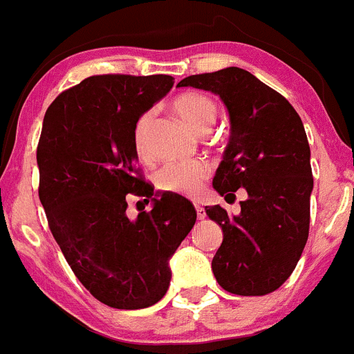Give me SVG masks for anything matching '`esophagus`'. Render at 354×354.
<instances>
[{
    "label": "esophagus",
    "instance_id": "esophagus-1",
    "mask_svg": "<svg viewBox=\"0 0 354 354\" xmlns=\"http://www.w3.org/2000/svg\"><path fill=\"white\" fill-rule=\"evenodd\" d=\"M196 215H198L199 220H203V218H205V216H206V209L203 208V206L196 205Z\"/></svg>",
    "mask_w": 354,
    "mask_h": 354
}]
</instances>
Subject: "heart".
I'll use <instances>...</instances> for the list:
<instances>
[{"mask_svg":"<svg viewBox=\"0 0 354 354\" xmlns=\"http://www.w3.org/2000/svg\"><path fill=\"white\" fill-rule=\"evenodd\" d=\"M172 110L178 117L198 132L208 131L215 122L218 106L208 94L199 91H184L172 100ZM153 111H145L136 120L132 131V146L139 158H149V129H151ZM212 176V167L203 160L174 163L160 170L155 177V184L160 192L198 198L203 192L206 180Z\"/></svg>","mask_w":354,"mask_h":354,"instance_id":"obj_1","label":"heart"}]
</instances>
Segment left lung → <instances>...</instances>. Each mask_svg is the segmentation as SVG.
<instances>
[{"mask_svg": "<svg viewBox=\"0 0 354 354\" xmlns=\"http://www.w3.org/2000/svg\"><path fill=\"white\" fill-rule=\"evenodd\" d=\"M177 86L222 97L230 139L213 187L225 198L248 191L241 215L229 216L218 205L205 208L223 230L213 275L232 295H270L292 274L310 232L313 176L303 122L281 93L237 66L189 75Z\"/></svg>", "mask_w": 354, "mask_h": 354, "instance_id": "8db88e82", "label": "left lung"}]
</instances>
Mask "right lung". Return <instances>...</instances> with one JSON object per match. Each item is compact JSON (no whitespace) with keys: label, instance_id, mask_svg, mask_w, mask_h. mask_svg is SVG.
<instances>
[{"label":"right lung","instance_id":"obj_1","mask_svg":"<svg viewBox=\"0 0 354 354\" xmlns=\"http://www.w3.org/2000/svg\"><path fill=\"white\" fill-rule=\"evenodd\" d=\"M174 86L172 75L104 73L59 93L37 142L39 199L66 263L97 301L118 310L158 303L169 260L196 222L184 196L163 192L136 167L134 124ZM131 195L153 199L136 221Z\"/></svg>","mask_w":354,"mask_h":354}]
</instances>
